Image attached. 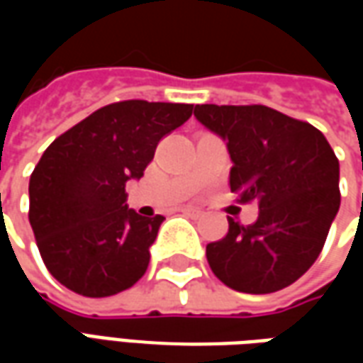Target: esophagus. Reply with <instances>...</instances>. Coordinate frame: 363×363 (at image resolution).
<instances>
[{
    "mask_svg": "<svg viewBox=\"0 0 363 363\" xmlns=\"http://www.w3.org/2000/svg\"><path fill=\"white\" fill-rule=\"evenodd\" d=\"M182 213H184V216H189V218H202V216H204V212H200V210H196V208H184Z\"/></svg>",
    "mask_w": 363,
    "mask_h": 363,
    "instance_id": "1",
    "label": "esophagus"
}]
</instances>
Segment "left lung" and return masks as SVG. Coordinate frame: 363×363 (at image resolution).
I'll return each mask as SVG.
<instances>
[{"instance_id": "1", "label": "left lung", "mask_w": 363, "mask_h": 363, "mask_svg": "<svg viewBox=\"0 0 363 363\" xmlns=\"http://www.w3.org/2000/svg\"><path fill=\"white\" fill-rule=\"evenodd\" d=\"M194 116L228 142L231 192L260 208L251 225L228 218L208 264L237 291L288 288L317 260L340 208L335 151L309 122L264 104H196Z\"/></svg>"}]
</instances>
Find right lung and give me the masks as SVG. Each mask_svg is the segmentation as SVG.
I'll return each mask as SVG.
<instances>
[{
  "label": "right lung",
  "mask_w": 363,
  "mask_h": 363,
  "mask_svg": "<svg viewBox=\"0 0 363 363\" xmlns=\"http://www.w3.org/2000/svg\"><path fill=\"white\" fill-rule=\"evenodd\" d=\"M194 104L120 101L99 108L46 147L28 182V221L44 264L85 297L132 288L150 264L163 216L126 206V182L142 179L157 143Z\"/></svg>",
  "instance_id": "obj_1"
}]
</instances>
